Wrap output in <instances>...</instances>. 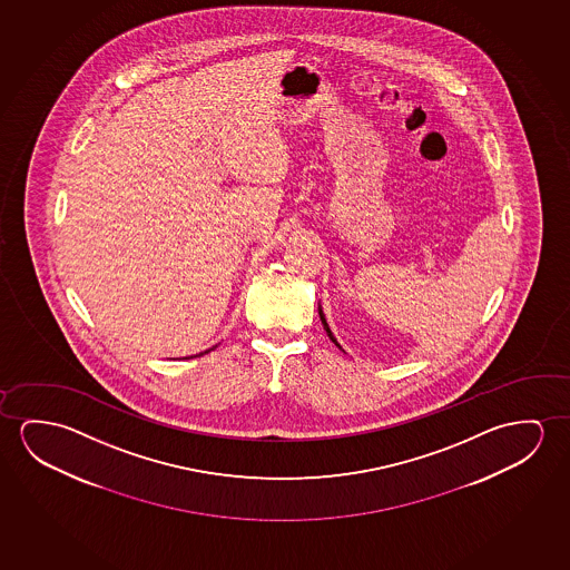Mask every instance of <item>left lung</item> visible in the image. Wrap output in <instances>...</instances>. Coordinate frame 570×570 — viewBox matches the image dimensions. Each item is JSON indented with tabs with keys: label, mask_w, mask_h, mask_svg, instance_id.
I'll list each match as a JSON object with an SVG mask.
<instances>
[{
	"label": "left lung",
	"mask_w": 570,
	"mask_h": 570,
	"mask_svg": "<svg viewBox=\"0 0 570 570\" xmlns=\"http://www.w3.org/2000/svg\"><path fill=\"white\" fill-rule=\"evenodd\" d=\"M320 317H322V324H324V330H325V332H327V335H330V340H332V342L335 343V345H337V347H340V350H342V345H340V343H337V340H335V337H333L332 330H330V325H327V322H325V316H324V312H322V307H320Z\"/></svg>",
	"instance_id": "8db88e82"
}]
</instances>
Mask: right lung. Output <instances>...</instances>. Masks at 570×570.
I'll list each match as a JSON object with an SVG mask.
<instances>
[{"mask_svg": "<svg viewBox=\"0 0 570 570\" xmlns=\"http://www.w3.org/2000/svg\"><path fill=\"white\" fill-rule=\"evenodd\" d=\"M205 353H207V351H203V353H199V355H205ZM195 357H197V355H195Z\"/></svg>", "mask_w": 570, "mask_h": 570, "instance_id": "add662e5", "label": "right lung"}]
</instances>
